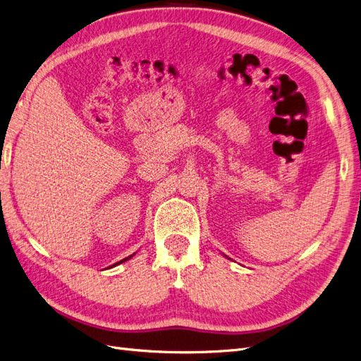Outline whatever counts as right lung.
Segmentation results:
<instances>
[{"mask_svg":"<svg viewBox=\"0 0 361 361\" xmlns=\"http://www.w3.org/2000/svg\"><path fill=\"white\" fill-rule=\"evenodd\" d=\"M134 255H130V256H128V257H125V259H122L120 262H117V264H114V265H111V267H117V265H120V264H123V262H126V260H129L130 257H133Z\"/></svg>","mask_w":361,"mask_h":361,"instance_id":"right-lung-1","label":"right lung"}]
</instances>
